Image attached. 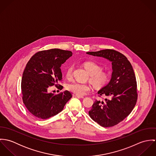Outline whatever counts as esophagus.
I'll use <instances>...</instances> for the list:
<instances>
[{
    "mask_svg": "<svg viewBox=\"0 0 156 156\" xmlns=\"http://www.w3.org/2000/svg\"><path fill=\"white\" fill-rule=\"evenodd\" d=\"M74 96L76 97H77V98H84L83 96H82V95H77V94L74 95Z\"/></svg>",
    "mask_w": 156,
    "mask_h": 156,
    "instance_id": "1",
    "label": "esophagus"
}]
</instances>
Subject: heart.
I'll return each mask as SVG.
<instances>
[{"instance_id": "b5f03b06", "label": "heart", "mask_w": 156, "mask_h": 156, "mask_svg": "<svg viewBox=\"0 0 156 156\" xmlns=\"http://www.w3.org/2000/svg\"><path fill=\"white\" fill-rule=\"evenodd\" d=\"M84 67L90 74V80L97 88L104 86L109 79V74L106 71H101V68L97 64L93 62H87ZM73 66H70L67 68L66 76L68 79H71L73 76ZM90 85L88 83H83L77 82H71L68 84L67 89L79 95H83L90 90Z\"/></svg>"}]
</instances>
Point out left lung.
<instances>
[{"mask_svg": "<svg viewBox=\"0 0 156 156\" xmlns=\"http://www.w3.org/2000/svg\"><path fill=\"white\" fill-rule=\"evenodd\" d=\"M87 54L104 58L112 62L111 79L98 91L103 101L95 100L89 111L90 117L103 127H109L124 120L133 111L137 94L133 67L127 58L114 50L89 51Z\"/></svg>", "mask_w": 156, "mask_h": 156, "instance_id": "8db88e82", "label": "left lung"}]
</instances>
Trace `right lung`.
Masks as SVG:
<instances>
[{"mask_svg":"<svg viewBox=\"0 0 156 156\" xmlns=\"http://www.w3.org/2000/svg\"><path fill=\"white\" fill-rule=\"evenodd\" d=\"M72 54L58 48L43 50L35 53L27 63L21 83L23 101L37 118L45 119L58 114L72 97L68 90L56 95L48 92L51 86H57L62 80L61 67Z\"/></svg>","mask_w":156,"mask_h":156,"instance_id":"add662e5","label":"right lung"}]
</instances>
